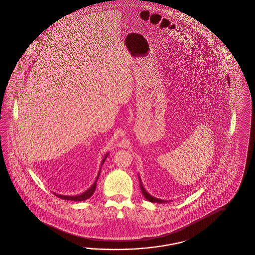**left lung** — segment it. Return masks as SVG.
I'll use <instances>...</instances> for the list:
<instances>
[{
	"mask_svg": "<svg viewBox=\"0 0 255 255\" xmlns=\"http://www.w3.org/2000/svg\"><path fill=\"white\" fill-rule=\"evenodd\" d=\"M227 80L228 83H229V80H230L229 76H227ZM138 179H139V184H140V190L141 191H142V194L144 195V197L146 198L147 201H150V202H157V203H167V202H168L167 201H163V200H160V199L155 198V197H153V196L150 195L148 192H146V190H145V188L143 187V184H142V181H141L139 175H138Z\"/></svg>",
	"mask_w": 255,
	"mask_h": 255,
	"instance_id": "left-lung-1",
	"label": "left lung"
}]
</instances>
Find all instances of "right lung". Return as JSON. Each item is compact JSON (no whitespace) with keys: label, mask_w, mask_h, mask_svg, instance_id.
<instances>
[{"label":"right lung","mask_w":255,"mask_h":255,"mask_svg":"<svg viewBox=\"0 0 255 255\" xmlns=\"http://www.w3.org/2000/svg\"><path fill=\"white\" fill-rule=\"evenodd\" d=\"M109 156V153H107V155L105 156V157L103 158V160H102V163H101V167L99 168V171H98V177H97V179L95 180V182L93 183L92 186L88 189V190H86L85 192H83L81 194H79V195L76 196H68V195H61V194H58V193H54V194L55 196H57L58 198L60 199H63V200H66V201H86L87 199H89L91 196L94 194V192H95V190H96V187H97V181H98V177H99V175H100V171H101V168H102V165H103L104 162H105V160L107 159V157Z\"/></svg>","instance_id":"obj_1"}]
</instances>
